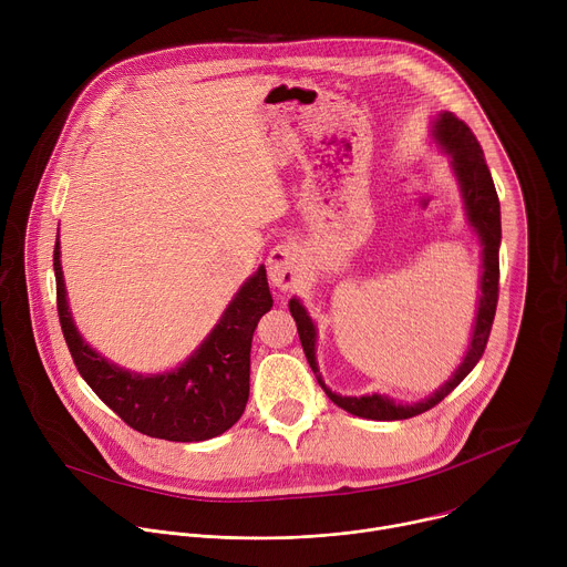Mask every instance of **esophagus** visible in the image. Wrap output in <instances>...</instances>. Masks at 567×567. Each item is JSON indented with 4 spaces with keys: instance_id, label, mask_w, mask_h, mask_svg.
I'll return each mask as SVG.
<instances>
[{
    "instance_id": "obj_1",
    "label": "esophagus",
    "mask_w": 567,
    "mask_h": 567,
    "mask_svg": "<svg viewBox=\"0 0 567 567\" xmlns=\"http://www.w3.org/2000/svg\"><path fill=\"white\" fill-rule=\"evenodd\" d=\"M269 278L274 287L289 291L302 280V251L293 241H282L269 256Z\"/></svg>"
}]
</instances>
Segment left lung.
I'll use <instances>...</instances> for the list:
<instances>
[{
  "label": "left lung",
  "mask_w": 567,
  "mask_h": 567,
  "mask_svg": "<svg viewBox=\"0 0 567 567\" xmlns=\"http://www.w3.org/2000/svg\"><path fill=\"white\" fill-rule=\"evenodd\" d=\"M433 134H435L437 143L442 145V150L451 156V166L455 171V177H457V184L462 190L468 224L480 235V245H482V278H480V300H477L475 326H473L466 357L462 359V363L457 365L453 377L440 390H435L429 399H422L417 403H394L392 399H388L383 394L341 396L322 383V379L318 374L316 328H313L311 318L307 316L300 300H296V298L289 300V311L296 320L305 357H307L320 388L326 390V394L337 403L339 409H343L357 417L392 422V420H409V417L431 411L449 392H453L462 383V379L475 368V363L482 359L484 348H487V341L492 334L496 305H498V280H501L498 249H501V235H503L498 193H496L492 173L487 168V161H484L482 147L464 121L455 118L451 112H444L437 116V121L433 125Z\"/></svg>",
  "instance_id": "1"
}]
</instances>
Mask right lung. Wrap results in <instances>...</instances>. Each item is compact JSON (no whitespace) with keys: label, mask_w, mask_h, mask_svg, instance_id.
Segmentation results:
<instances>
[{"label":"right lung","mask_w":567,"mask_h":567,"mask_svg":"<svg viewBox=\"0 0 567 567\" xmlns=\"http://www.w3.org/2000/svg\"><path fill=\"white\" fill-rule=\"evenodd\" d=\"M60 328L87 385L134 431L168 442H204L228 431L247 409L251 341L274 298L260 267L239 287L206 341L179 368L136 374L110 363L78 334L66 302L60 241L53 249Z\"/></svg>","instance_id":"obj_1"}]
</instances>
